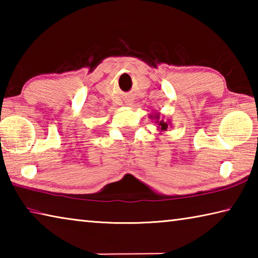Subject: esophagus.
<instances>
[{
    "label": "esophagus",
    "instance_id": "34e87169",
    "mask_svg": "<svg viewBox=\"0 0 258 258\" xmlns=\"http://www.w3.org/2000/svg\"><path fill=\"white\" fill-rule=\"evenodd\" d=\"M127 104H131V103H130V102H128V103H127Z\"/></svg>",
    "mask_w": 258,
    "mask_h": 258
}]
</instances>
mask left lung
<instances>
[{
	"instance_id": "obj_1",
	"label": "left lung",
	"mask_w": 258,
	"mask_h": 258,
	"mask_svg": "<svg viewBox=\"0 0 258 258\" xmlns=\"http://www.w3.org/2000/svg\"><path fill=\"white\" fill-rule=\"evenodd\" d=\"M150 119L155 120V124H157V130L159 131V134H163V132H166L167 128L172 127V121L171 119H164V116H160L159 112H155L149 116Z\"/></svg>"
}]
</instances>
